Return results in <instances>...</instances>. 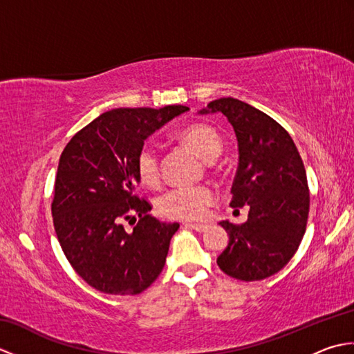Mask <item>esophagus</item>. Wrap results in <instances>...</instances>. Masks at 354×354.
Masks as SVG:
<instances>
[{
  "label": "esophagus",
  "instance_id": "34e87169",
  "mask_svg": "<svg viewBox=\"0 0 354 354\" xmlns=\"http://www.w3.org/2000/svg\"><path fill=\"white\" fill-rule=\"evenodd\" d=\"M184 227L185 228H190V230H194V231H198V232H204V231H207V225H204V223H184Z\"/></svg>",
  "mask_w": 354,
  "mask_h": 354
}]
</instances>
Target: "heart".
<instances>
[{"mask_svg": "<svg viewBox=\"0 0 354 354\" xmlns=\"http://www.w3.org/2000/svg\"><path fill=\"white\" fill-rule=\"evenodd\" d=\"M179 138L192 147L205 162L214 161L222 152L219 133L207 124H192L179 133ZM137 173L142 184L155 187L161 179L158 150L146 142L138 150ZM216 193L207 185L175 187L158 199V209L164 217L176 221H199L214 204Z\"/></svg>", "mask_w": 354, "mask_h": 354, "instance_id": "obj_1", "label": "heart"}]
</instances>
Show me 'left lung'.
Masks as SVG:
<instances>
[{"label":"left lung","mask_w":354,"mask_h":354,"mask_svg":"<svg viewBox=\"0 0 354 354\" xmlns=\"http://www.w3.org/2000/svg\"><path fill=\"white\" fill-rule=\"evenodd\" d=\"M212 112H222L237 137L230 205L250 207L245 223L221 222L230 242L217 265L237 280H265L288 265L306 232L310 196L304 164L288 131L265 112L232 97L209 102L199 114Z\"/></svg>","instance_id":"8db88e82"}]
</instances>
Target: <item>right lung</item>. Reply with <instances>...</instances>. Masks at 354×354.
<instances>
[{
  "instance_id": "1",
  "label": "right lung",
  "mask_w": 354,
  "mask_h": 354,
  "mask_svg": "<svg viewBox=\"0 0 354 354\" xmlns=\"http://www.w3.org/2000/svg\"><path fill=\"white\" fill-rule=\"evenodd\" d=\"M189 111L118 108L80 129L59 160L51 204L53 223L65 257L94 289L137 295L164 268L170 239L179 223L156 221L140 184L137 155L156 129ZM139 222L129 233L124 221Z\"/></svg>"
}]
</instances>
